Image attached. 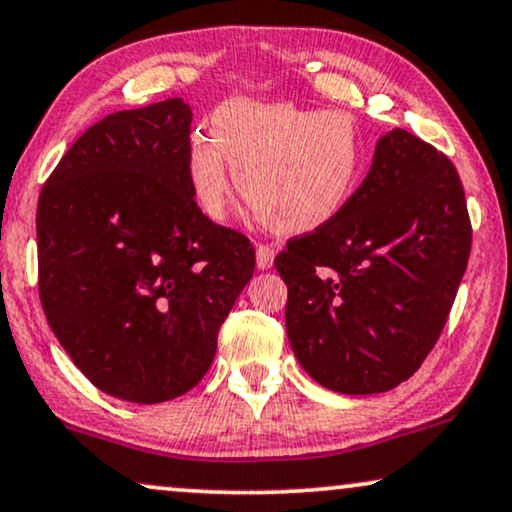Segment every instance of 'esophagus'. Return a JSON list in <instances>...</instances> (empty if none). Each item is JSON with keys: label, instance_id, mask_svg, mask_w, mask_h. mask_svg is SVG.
I'll list each match as a JSON object with an SVG mask.
<instances>
[{"label": "esophagus", "instance_id": "esophagus-1", "mask_svg": "<svg viewBox=\"0 0 512 512\" xmlns=\"http://www.w3.org/2000/svg\"><path fill=\"white\" fill-rule=\"evenodd\" d=\"M274 257H276V250L271 248L269 243L257 245V267H260L262 271L274 267Z\"/></svg>", "mask_w": 512, "mask_h": 512}]
</instances>
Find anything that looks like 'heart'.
Masks as SVG:
<instances>
[{"instance_id": "obj_1", "label": "heart", "mask_w": 512, "mask_h": 512, "mask_svg": "<svg viewBox=\"0 0 512 512\" xmlns=\"http://www.w3.org/2000/svg\"><path fill=\"white\" fill-rule=\"evenodd\" d=\"M210 133L189 147L187 177L213 220L227 217L238 182L271 231L311 234L344 213L363 180V135L342 109L231 100L215 112Z\"/></svg>"}]
</instances>
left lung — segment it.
Segmentation results:
<instances>
[{
    "mask_svg": "<svg viewBox=\"0 0 512 512\" xmlns=\"http://www.w3.org/2000/svg\"><path fill=\"white\" fill-rule=\"evenodd\" d=\"M470 241L452 161L403 128L381 135L344 213L276 257L299 365L346 395L410 379L447 323Z\"/></svg>",
    "mask_w": 512,
    "mask_h": 512,
    "instance_id": "obj_1",
    "label": "left lung"
}]
</instances>
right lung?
Masks as SVG:
<instances>
[{"label": "right lung", "instance_id": "1", "mask_svg": "<svg viewBox=\"0 0 512 512\" xmlns=\"http://www.w3.org/2000/svg\"><path fill=\"white\" fill-rule=\"evenodd\" d=\"M192 107L170 98L88 128L39 194V297L93 386L138 405L203 379L255 248L208 220L187 177Z\"/></svg>", "mask_w": 512, "mask_h": 512}]
</instances>
